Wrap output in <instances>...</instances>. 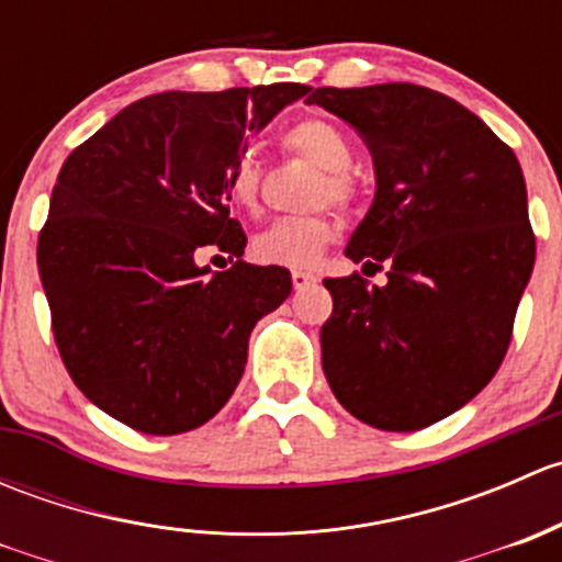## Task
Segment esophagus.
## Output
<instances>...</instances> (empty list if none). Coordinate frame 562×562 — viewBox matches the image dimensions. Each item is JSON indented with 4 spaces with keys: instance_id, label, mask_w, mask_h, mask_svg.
<instances>
[{
    "instance_id": "esophagus-1",
    "label": "esophagus",
    "mask_w": 562,
    "mask_h": 562,
    "mask_svg": "<svg viewBox=\"0 0 562 562\" xmlns=\"http://www.w3.org/2000/svg\"><path fill=\"white\" fill-rule=\"evenodd\" d=\"M291 280H293V288H296V291H304V288L313 285L315 277L310 274V271H293Z\"/></svg>"
}]
</instances>
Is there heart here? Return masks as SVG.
Here are the masks:
<instances>
[{"mask_svg":"<svg viewBox=\"0 0 562 562\" xmlns=\"http://www.w3.org/2000/svg\"><path fill=\"white\" fill-rule=\"evenodd\" d=\"M285 149L307 157L321 168L313 187V201H331L350 206L356 198V181L348 166L353 160L350 140L337 124L326 119H302L282 138ZM228 201L241 212H255L260 198V168L249 155L236 157L225 176ZM337 239V220L328 212L285 214L252 236V258L266 266L310 269L321 260L323 249Z\"/></svg>","mask_w":562,"mask_h":562,"instance_id":"1","label":"heart"}]
</instances>
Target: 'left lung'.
I'll list each match as a JSON object with an SVG mask.
<instances>
[{
	"label": "left lung",
	"mask_w": 562,
	"mask_h": 562,
	"mask_svg": "<svg viewBox=\"0 0 562 562\" xmlns=\"http://www.w3.org/2000/svg\"><path fill=\"white\" fill-rule=\"evenodd\" d=\"M326 108L367 140L375 201L350 236L353 263L323 280V372L339 405L386 432H413L468 405L495 378L536 263L517 155L475 113L416 83L321 87Z\"/></svg>",
	"instance_id": "left-lung-1"
}]
</instances>
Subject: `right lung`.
<instances>
[{
	"label": "right lung",
	"instance_id": "obj_1",
	"mask_svg": "<svg viewBox=\"0 0 562 562\" xmlns=\"http://www.w3.org/2000/svg\"><path fill=\"white\" fill-rule=\"evenodd\" d=\"M304 83L162 92L119 111L61 166L37 269L56 348L100 411L146 435L217 416L249 331L291 296V271L241 260L225 176ZM203 248L237 258L198 267Z\"/></svg>",
	"mask_w": 562,
	"mask_h": 562
}]
</instances>
